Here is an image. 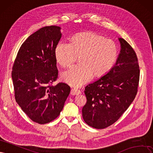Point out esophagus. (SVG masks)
<instances>
[{"label":"esophagus","mask_w":153,"mask_h":153,"mask_svg":"<svg viewBox=\"0 0 153 153\" xmlns=\"http://www.w3.org/2000/svg\"><path fill=\"white\" fill-rule=\"evenodd\" d=\"M81 91L77 89V88H72L71 91V95H78L81 94Z\"/></svg>","instance_id":"34e87169"}]
</instances>
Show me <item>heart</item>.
<instances>
[{
	"mask_svg": "<svg viewBox=\"0 0 153 153\" xmlns=\"http://www.w3.org/2000/svg\"><path fill=\"white\" fill-rule=\"evenodd\" d=\"M57 63L68 68L77 57L80 64L74 66L62 74V79L73 86H80L89 81L94 75H105L118 56V48L111 39L93 32H85L74 36L71 43L59 42L55 48Z\"/></svg>",
	"mask_w": 153,
	"mask_h": 153,
	"instance_id": "heart-1",
	"label": "heart"
}]
</instances>
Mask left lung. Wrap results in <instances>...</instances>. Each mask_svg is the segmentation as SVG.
<instances>
[{
  "mask_svg": "<svg viewBox=\"0 0 153 153\" xmlns=\"http://www.w3.org/2000/svg\"><path fill=\"white\" fill-rule=\"evenodd\" d=\"M121 51L110 71L85 89L86 103L82 109L88 125L103 129L120 119L130 105L139 87L140 69L136 53L124 39Z\"/></svg>",
  "mask_w": 153,
  "mask_h": 153,
  "instance_id": "8db88e82",
  "label": "left lung"
}]
</instances>
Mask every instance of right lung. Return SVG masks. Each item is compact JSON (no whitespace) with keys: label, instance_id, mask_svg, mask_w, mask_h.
Here are the masks:
<instances>
[{"label":"right lung","instance_id":"add662e5","mask_svg":"<svg viewBox=\"0 0 153 153\" xmlns=\"http://www.w3.org/2000/svg\"><path fill=\"white\" fill-rule=\"evenodd\" d=\"M61 37L60 27L40 28L22 44L13 65L15 100L39 124H46L60 115L71 91L66 83L52 85L58 76L55 50Z\"/></svg>","mask_w":153,"mask_h":153}]
</instances>
